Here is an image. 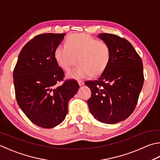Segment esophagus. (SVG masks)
<instances>
[{
    "mask_svg": "<svg viewBox=\"0 0 160 160\" xmlns=\"http://www.w3.org/2000/svg\"><path fill=\"white\" fill-rule=\"evenodd\" d=\"M78 85H79L80 86H82L84 85V82L82 80H78Z\"/></svg>",
    "mask_w": 160,
    "mask_h": 160,
    "instance_id": "34e87169",
    "label": "esophagus"
}]
</instances>
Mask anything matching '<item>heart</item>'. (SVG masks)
Here are the masks:
<instances>
[{
    "label": "heart",
    "mask_w": 160,
    "mask_h": 160,
    "mask_svg": "<svg viewBox=\"0 0 160 160\" xmlns=\"http://www.w3.org/2000/svg\"><path fill=\"white\" fill-rule=\"evenodd\" d=\"M54 59L61 68L68 71L78 57L76 67L67 72V77L80 79L97 76L106 70L111 58V50L106 42L86 34H72L65 45H59L54 52Z\"/></svg>",
    "instance_id": "obj_1"
}]
</instances>
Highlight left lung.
Returning <instances> with one entry per match:
<instances>
[{
  "instance_id": "8db88e82",
  "label": "left lung",
  "mask_w": 160,
  "mask_h": 160,
  "mask_svg": "<svg viewBox=\"0 0 160 160\" xmlns=\"http://www.w3.org/2000/svg\"><path fill=\"white\" fill-rule=\"evenodd\" d=\"M98 37L110 46L111 58L97 80L85 82L92 92L88 104L95 119L113 124L126 120L135 109L143 85V62L128 40L109 33Z\"/></svg>"
}]
</instances>
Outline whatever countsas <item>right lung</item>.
Returning a JSON list of instances; mask_svg holds the SVG:
<instances>
[{
	"label": "right lung",
	"instance_id": "1",
	"mask_svg": "<svg viewBox=\"0 0 160 160\" xmlns=\"http://www.w3.org/2000/svg\"><path fill=\"white\" fill-rule=\"evenodd\" d=\"M64 36L43 33L33 38L20 52L14 69L17 103L32 122L42 128H53L64 120L68 101L79 89L75 80L58 85L64 72L55 61L54 52Z\"/></svg>",
	"mask_w": 160,
	"mask_h": 160
}]
</instances>
